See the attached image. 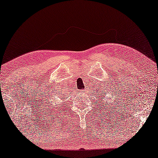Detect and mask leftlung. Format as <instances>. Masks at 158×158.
Here are the masks:
<instances>
[{"mask_svg": "<svg viewBox=\"0 0 158 158\" xmlns=\"http://www.w3.org/2000/svg\"><path fill=\"white\" fill-rule=\"evenodd\" d=\"M105 93H106V92H105V91H104V90H103V91H102V92H100V93H98V91H97V96H98V98H99V100H102V99H101V98H103V97H105V96H105ZM98 93L101 94L100 95H102V96H101V97H102V98H100L98 97Z\"/></svg>", "mask_w": 158, "mask_h": 158, "instance_id": "8db88e82", "label": "left lung"}]
</instances>
